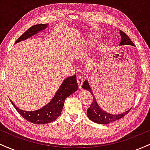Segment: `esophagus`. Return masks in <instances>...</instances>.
I'll list each match as a JSON object with an SVG mask.
<instances>
[{"label": "esophagus", "mask_w": 150, "mask_h": 150, "mask_svg": "<svg viewBox=\"0 0 150 150\" xmlns=\"http://www.w3.org/2000/svg\"><path fill=\"white\" fill-rule=\"evenodd\" d=\"M77 84H78V86H79V88L81 89V87H82V83H83V82H84L83 77L81 76V75H77Z\"/></svg>", "instance_id": "esophagus-1"}]
</instances>
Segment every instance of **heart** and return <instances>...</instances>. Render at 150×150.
Returning <instances> with one entry per match:
<instances>
[{
    "mask_svg": "<svg viewBox=\"0 0 150 150\" xmlns=\"http://www.w3.org/2000/svg\"><path fill=\"white\" fill-rule=\"evenodd\" d=\"M101 39V36L96 33L89 34L87 37V44L88 46H91L92 44H96Z\"/></svg>",
    "mask_w": 150,
    "mask_h": 150,
    "instance_id": "1",
    "label": "heart"
}]
</instances>
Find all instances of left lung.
<instances>
[{
  "label": "left lung",
  "instance_id": "left-lung-1",
  "mask_svg": "<svg viewBox=\"0 0 150 150\" xmlns=\"http://www.w3.org/2000/svg\"><path fill=\"white\" fill-rule=\"evenodd\" d=\"M120 38H121V40H120L119 46L130 45L135 46L128 36L126 35L124 32L120 31ZM82 88L87 89V91L90 92L92 95H93V101L91 106L87 109V115L89 119L92 120V121L94 122V123H99V124H108V123H111V122L115 121V120H118L121 118H123L125 115L128 114L129 111H130V109H131V108H130L128 111L120 113V114H111V113L106 112L102 108L99 107V104H98L97 100H96L95 97H94L92 89L90 88L88 81L85 80L83 82Z\"/></svg>",
  "mask_w": 150,
  "mask_h": 150
}]
</instances>
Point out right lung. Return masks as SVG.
I'll return each mask as SVG.
<instances>
[{"label":"right lung","instance_id":"1","mask_svg":"<svg viewBox=\"0 0 150 150\" xmlns=\"http://www.w3.org/2000/svg\"><path fill=\"white\" fill-rule=\"evenodd\" d=\"M47 27L48 24H38L32 26L26 31L21 37L18 38V40L15 42V44L28 39L32 36L44 30L47 28ZM77 89L78 85L76 80V75H73L65 79L52 99L47 104L39 109L32 111H24L17 107L11 100L10 102L25 119L34 124H46L54 121L61 115L64 106L65 99L71 95L73 93L76 92Z\"/></svg>","mask_w":150,"mask_h":150}]
</instances>
